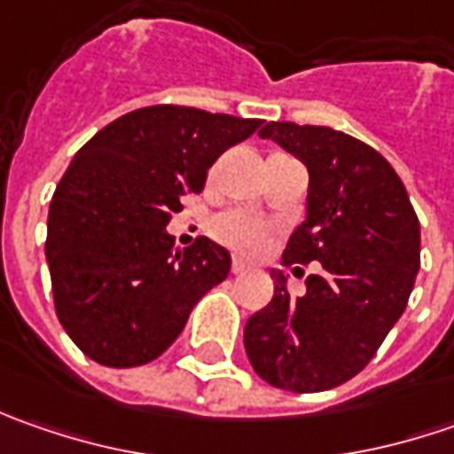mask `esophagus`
<instances>
[{
    "mask_svg": "<svg viewBox=\"0 0 454 454\" xmlns=\"http://www.w3.org/2000/svg\"><path fill=\"white\" fill-rule=\"evenodd\" d=\"M250 270V265H247V262H245V260H232V272H235V275H242V272H247Z\"/></svg>",
    "mask_w": 454,
    "mask_h": 454,
    "instance_id": "esophagus-1",
    "label": "esophagus"
}]
</instances>
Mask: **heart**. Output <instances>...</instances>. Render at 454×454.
Instances as JSON below:
<instances>
[{"label":"heart","instance_id":"obj_1","mask_svg":"<svg viewBox=\"0 0 454 454\" xmlns=\"http://www.w3.org/2000/svg\"><path fill=\"white\" fill-rule=\"evenodd\" d=\"M209 230L217 242L242 254H260L272 237V227L265 219L245 212H227L215 219Z\"/></svg>","mask_w":454,"mask_h":454}]
</instances>
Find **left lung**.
Wrapping results in <instances>:
<instances>
[{
	"mask_svg": "<svg viewBox=\"0 0 454 454\" xmlns=\"http://www.w3.org/2000/svg\"><path fill=\"white\" fill-rule=\"evenodd\" d=\"M272 138L308 166V217L283 262H321L293 298L280 272L275 293L245 325L260 379L286 392L333 389L374 358L404 313L419 270V219L392 164L348 133L272 121Z\"/></svg>",
	"mask_w": 454,
	"mask_h": 454,
	"instance_id": "obj_1",
	"label": "left lung"
}]
</instances>
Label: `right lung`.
<instances>
[{
	"instance_id": "right-lung-1",
	"label": "right lung",
	"mask_w": 454,
	"mask_h": 454,
	"mask_svg": "<svg viewBox=\"0 0 454 454\" xmlns=\"http://www.w3.org/2000/svg\"><path fill=\"white\" fill-rule=\"evenodd\" d=\"M260 118L149 106L115 118L75 153L50 201L44 254L55 313L80 351L131 369L176 340L192 308L230 272V253L200 237L174 250L166 224L209 166Z\"/></svg>"
}]
</instances>
